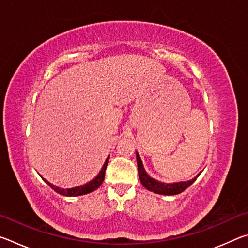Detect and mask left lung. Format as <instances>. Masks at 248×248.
Here are the masks:
<instances>
[{
	"label": "left lung",
	"mask_w": 248,
	"mask_h": 248,
	"mask_svg": "<svg viewBox=\"0 0 248 248\" xmlns=\"http://www.w3.org/2000/svg\"><path fill=\"white\" fill-rule=\"evenodd\" d=\"M136 153H137V163H138V173H139L141 184L143 185L146 189L150 191H153L155 194L165 195V196L178 195L186 189V188L189 187L199 176V175L196 176V177L188 180V182H179V183H173V184H165V183L158 182V180L150 177V176L146 174L143 164H142L139 153L138 152Z\"/></svg>",
	"instance_id": "8db88e82"
}]
</instances>
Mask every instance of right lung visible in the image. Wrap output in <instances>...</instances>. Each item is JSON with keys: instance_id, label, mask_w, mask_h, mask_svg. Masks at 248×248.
I'll use <instances>...</instances> for the list:
<instances>
[{"instance_id": "1", "label": "right lung", "mask_w": 248, "mask_h": 248, "mask_svg": "<svg viewBox=\"0 0 248 248\" xmlns=\"http://www.w3.org/2000/svg\"><path fill=\"white\" fill-rule=\"evenodd\" d=\"M108 161H109V156L106 158V161H105L104 165L102 167V170H100V171H99V174L96 176L94 179H92L91 182L84 184V185H82V186H78V187H74V188H69V189H63V188H59L57 186H54V185L50 184L48 180H46V179H44V180L49 185L50 187L52 188L54 191L58 192V194H60V195L66 196V197H75V196H82V195L90 194V192L97 189V188L100 186V185L103 184L104 178H105V171H106V167H107V164H108Z\"/></svg>"}]
</instances>
